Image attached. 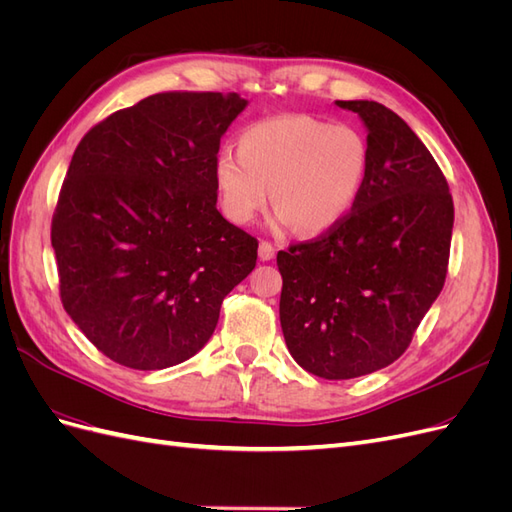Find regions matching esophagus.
<instances>
[{"mask_svg":"<svg viewBox=\"0 0 512 512\" xmlns=\"http://www.w3.org/2000/svg\"><path fill=\"white\" fill-rule=\"evenodd\" d=\"M273 256H275V247L269 241H260V245H258V258L262 262H267V260H273Z\"/></svg>","mask_w":512,"mask_h":512,"instance_id":"esophagus-1","label":"esophagus"}]
</instances>
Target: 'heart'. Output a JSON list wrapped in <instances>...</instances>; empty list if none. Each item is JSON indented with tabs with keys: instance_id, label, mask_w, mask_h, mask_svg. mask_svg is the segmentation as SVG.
Segmentation results:
<instances>
[{
	"instance_id": "b5f03b06",
	"label": "heart",
	"mask_w": 512,
	"mask_h": 512,
	"mask_svg": "<svg viewBox=\"0 0 512 512\" xmlns=\"http://www.w3.org/2000/svg\"><path fill=\"white\" fill-rule=\"evenodd\" d=\"M237 153L220 151L213 181L226 218L250 224L275 205L273 228L322 235L342 224L365 188L371 149L348 123L309 115H277L247 126Z\"/></svg>"
}]
</instances>
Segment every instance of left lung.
Returning a JSON list of instances; mask_svg holds the SVG:
<instances>
[{
    "label": "left lung",
    "instance_id": "left-lung-1",
    "mask_svg": "<svg viewBox=\"0 0 512 512\" xmlns=\"http://www.w3.org/2000/svg\"><path fill=\"white\" fill-rule=\"evenodd\" d=\"M359 115L371 162L359 203L327 235L277 252L286 346L309 374L350 380L397 361L444 286L453 235L448 183L408 123L371 100Z\"/></svg>",
    "mask_w": 512,
    "mask_h": 512
}]
</instances>
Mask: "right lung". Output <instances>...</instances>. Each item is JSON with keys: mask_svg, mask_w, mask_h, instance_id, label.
I'll list each match as a JSON object with an SVG mask.
<instances>
[{"mask_svg": "<svg viewBox=\"0 0 512 512\" xmlns=\"http://www.w3.org/2000/svg\"><path fill=\"white\" fill-rule=\"evenodd\" d=\"M239 94L168 91L117 111L76 147L53 215L61 303L108 359L151 371L188 361L258 241L218 211L220 138Z\"/></svg>", "mask_w": 512, "mask_h": 512, "instance_id": "1", "label": "right lung"}]
</instances>
